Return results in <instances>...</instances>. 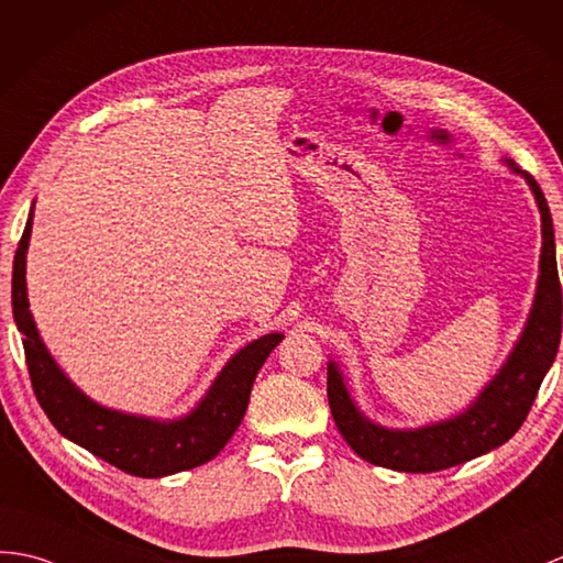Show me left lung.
<instances>
[{
	"instance_id": "8db88e82",
	"label": "left lung",
	"mask_w": 563,
	"mask_h": 563,
	"mask_svg": "<svg viewBox=\"0 0 563 563\" xmlns=\"http://www.w3.org/2000/svg\"><path fill=\"white\" fill-rule=\"evenodd\" d=\"M508 165L514 167V173H520L516 163ZM520 175L528 179L542 213V254L534 305L511 357L467 412L415 431L384 429L362 417L347 394L341 372L331 362L325 390H329L333 420L347 446L362 461L398 470V473H439V470L473 461L501 446L526 422L542 378L556 357L563 297L556 271L552 213L534 177L528 173Z\"/></svg>"
}]
</instances>
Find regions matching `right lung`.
<instances>
[{
	"mask_svg": "<svg viewBox=\"0 0 563 563\" xmlns=\"http://www.w3.org/2000/svg\"><path fill=\"white\" fill-rule=\"evenodd\" d=\"M33 213L25 222L11 278V305L23 335L33 394L62 437L84 446L104 463L136 477H163L203 465L222 451L246 412L254 378L283 335L268 333L242 347L191 415L173 422L124 415L86 398L49 357L29 311L25 297V252Z\"/></svg>",
	"mask_w": 563,
	"mask_h": 563,
	"instance_id": "1",
	"label": "right lung"
}]
</instances>
